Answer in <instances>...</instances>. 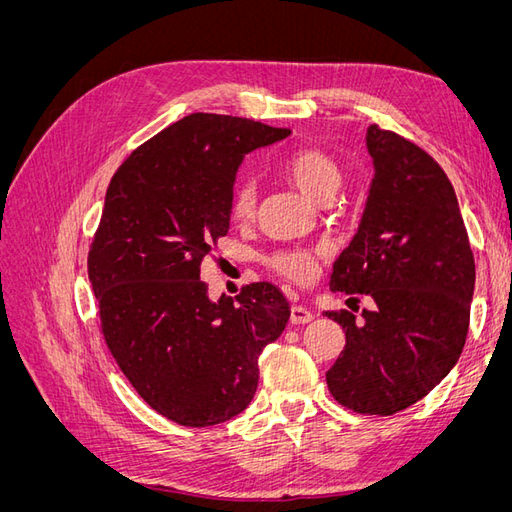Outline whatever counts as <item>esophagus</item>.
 <instances>
[{
  "mask_svg": "<svg viewBox=\"0 0 512 512\" xmlns=\"http://www.w3.org/2000/svg\"><path fill=\"white\" fill-rule=\"evenodd\" d=\"M312 320H314V314L309 312L307 307L292 305V309H290V322L292 324H307V322H312Z\"/></svg>",
  "mask_w": 512,
  "mask_h": 512,
  "instance_id": "obj_1",
  "label": "esophagus"
}]
</instances>
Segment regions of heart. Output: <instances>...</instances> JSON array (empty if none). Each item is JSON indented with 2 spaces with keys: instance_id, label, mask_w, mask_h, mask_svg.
<instances>
[{
  "instance_id": "b5f03b06",
  "label": "heart",
  "mask_w": 512,
  "mask_h": 512,
  "mask_svg": "<svg viewBox=\"0 0 512 512\" xmlns=\"http://www.w3.org/2000/svg\"><path fill=\"white\" fill-rule=\"evenodd\" d=\"M282 175L314 205L331 203L344 183L342 166L320 149H299L282 162ZM256 211V185L250 179H239L230 194L232 220L247 222ZM269 265L288 280L305 284L316 273V256L309 252H277Z\"/></svg>"
}]
</instances>
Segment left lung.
Segmentation results:
<instances>
[{
    "label": "left lung",
    "instance_id": "obj_1",
    "mask_svg": "<svg viewBox=\"0 0 512 512\" xmlns=\"http://www.w3.org/2000/svg\"><path fill=\"white\" fill-rule=\"evenodd\" d=\"M365 145L374 177L329 288L367 294L374 307L363 309V320L346 309L327 312L346 331L327 384L354 412L395 414L436 389L455 367L468 335L474 256L440 164L376 126L367 128Z\"/></svg>",
    "mask_w": 512,
    "mask_h": 512
}]
</instances>
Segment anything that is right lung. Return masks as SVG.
<instances>
[{
    "label": "right lung",
    "instance_id": "right-lung-1",
    "mask_svg": "<svg viewBox=\"0 0 512 512\" xmlns=\"http://www.w3.org/2000/svg\"><path fill=\"white\" fill-rule=\"evenodd\" d=\"M286 136L192 113L138 147L106 190L87 260L106 346L136 393L179 425H218L250 406L258 356L288 324L273 284L213 301L200 280V262L228 232L245 153Z\"/></svg>",
    "mask_w": 512,
    "mask_h": 512
}]
</instances>
